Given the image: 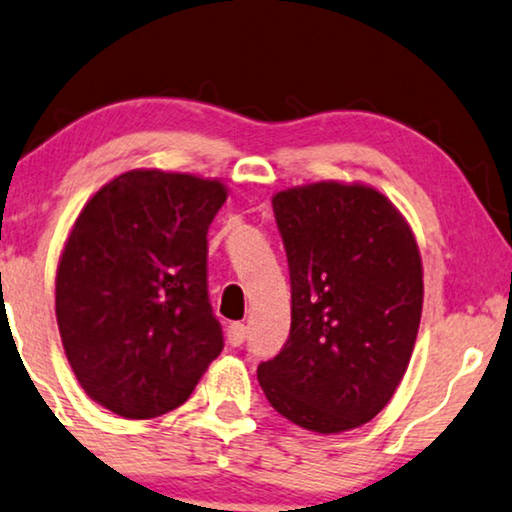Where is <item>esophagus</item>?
<instances>
[{"instance_id": "34e87169", "label": "esophagus", "mask_w": 512, "mask_h": 512, "mask_svg": "<svg viewBox=\"0 0 512 512\" xmlns=\"http://www.w3.org/2000/svg\"><path fill=\"white\" fill-rule=\"evenodd\" d=\"M228 344L231 346H242L244 339H247V325L244 323H231L226 330Z\"/></svg>"}]
</instances>
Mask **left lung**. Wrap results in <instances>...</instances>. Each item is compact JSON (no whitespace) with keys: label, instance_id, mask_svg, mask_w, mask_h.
<instances>
[{"label":"left lung","instance_id":"left-lung-1","mask_svg":"<svg viewBox=\"0 0 512 512\" xmlns=\"http://www.w3.org/2000/svg\"><path fill=\"white\" fill-rule=\"evenodd\" d=\"M288 272L291 335L258 365L274 411L318 434L372 420L409 367L422 314L413 231L367 184L314 182L272 198Z\"/></svg>","mask_w":512,"mask_h":512}]
</instances>
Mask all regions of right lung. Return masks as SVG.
Listing matches in <instances>:
<instances>
[{
	"mask_svg": "<svg viewBox=\"0 0 512 512\" xmlns=\"http://www.w3.org/2000/svg\"><path fill=\"white\" fill-rule=\"evenodd\" d=\"M226 198L219 180L136 168L78 214L57 265V325L78 383L117 416L177 409L224 348L207 228Z\"/></svg>",
	"mask_w": 512,
	"mask_h": 512,
	"instance_id": "obj_1",
	"label": "right lung"
}]
</instances>
